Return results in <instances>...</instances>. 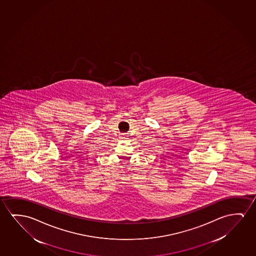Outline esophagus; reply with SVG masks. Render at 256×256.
Masks as SVG:
<instances>
[{
	"label": "esophagus",
	"instance_id": "obj_1",
	"mask_svg": "<svg viewBox=\"0 0 256 256\" xmlns=\"http://www.w3.org/2000/svg\"><path fill=\"white\" fill-rule=\"evenodd\" d=\"M122 139H126V136H122Z\"/></svg>",
	"mask_w": 256,
	"mask_h": 256
}]
</instances>
